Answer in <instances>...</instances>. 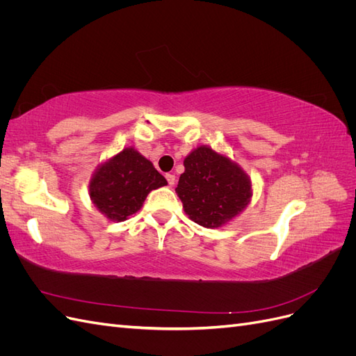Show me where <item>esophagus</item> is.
Masks as SVG:
<instances>
[{
	"label": "esophagus",
	"instance_id": "esophagus-1",
	"mask_svg": "<svg viewBox=\"0 0 356 356\" xmlns=\"http://www.w3.org/2000/svg\"><path fill=\"white\" fill-rule=\"evenodd\" d=\"M166 181L169 186H174L175 184V175L174 174H166Z\"/></svg>",
	"mask_w": 356,
	"mask_h": 356
}]
</instances>
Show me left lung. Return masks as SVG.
<instances>
[{
	"label": "left lung",
	"instance_id": "obj_1",
	"mask_svg": "<svg viewBox=\"0 0 356 356\" xmlns=\"http://www.w3.org/2000/svg\"><path fill=\"white\" fill-rule=\"evenodd\" d=\"M184 168L175 191L186 213L203 227H220L251 199V182L243 170L208 147L191 152Z\"/></svg>",
	"mask_w": 356,
	"mask_h": 356
}]
</instances>
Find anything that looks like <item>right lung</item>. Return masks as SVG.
Listing matches in <instances>:
<instances>
[{
	"label": "right lung",
	"mask_w": 356,
	"mask_h": 356,
	"mask_svg": "<svg viewBox=\"0 0 356 356\" xmlns=\"http://www.w3.org/2000/svg\"><path fill=\"white\" fill-rule=\"evenodd\" d=\"M166 184L152 161L134 148H124L96 170L89 191L106 218L123 221L143 207L149 191Z\"/></svg>",
	"instance_id": "right-lung-1"
}]
</instances>
